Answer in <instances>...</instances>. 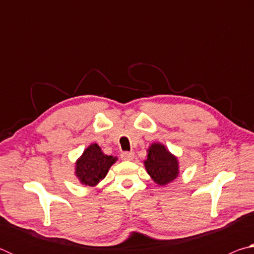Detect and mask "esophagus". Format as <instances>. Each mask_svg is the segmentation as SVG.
<instances>
[{"mask_svg":"<svg viewBox=\"0 0 254 254\" xmlns=\"http://www.w3.org/2000/svg\"><path fill=\"white\" fill-rule=\"evenodd\" d=\"M121 158H122V160H126V161H131L132 159L134 158V153H133V152H128V151L122 152V153H121Z\"/></svg>","mask_w":254,"mask_h":254,"instance_id":"34e87169","label":"esophagus"}]
</instances>
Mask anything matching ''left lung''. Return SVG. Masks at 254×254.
I'll return each mask as SVG.
<instances>
[{
	"label": "left lung",
	"instance_id": "1",
	"mask_svg": "<svg viewBox=\"0 0 254 254\" xmlns=\"http://www.w3.org/2000/svg\"><path fill=\"white\" fill-rule=\"evenodd\" d=\"M145 169L159 185H166L177 177L178 162L168 150L160 143H153L148 150Z\"/></svg>",
	"mask_w": 254,
	"mask_h": 254
}]
</instances>
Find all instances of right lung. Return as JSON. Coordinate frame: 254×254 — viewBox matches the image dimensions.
<instances>
[{
    "mask_svg": "<svg viewBox=\"0 0 254 254\" xmlns=\"http://www.w3.org/2000/svg\"><path fill=\"white\" fill-rule=\"evenodd\" d=\"M114 162L113 156L103 153L96 143L91 144L76 163V176L87 186H95L105 178L110 167Z\"/></svg>",
    "mask_w": 254,
    "mask_h": 254,
    "instance_id": "obj_1",
    "label": "right lung"
}]
</instances>
